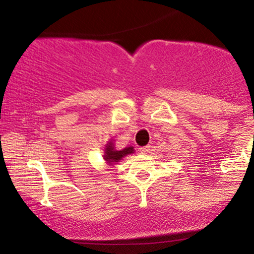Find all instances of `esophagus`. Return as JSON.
<instances>
[{
    "label": "esophagus",
    "instance_id": "obj_1",
    "mask_svg": "<svg viewBox=\"0 0 254 254\" xmlns=\"http://www.w3.org/2000/svg\"><path fill=\"white\" fill-rule=\"evenodd\" d=\"M138 150H139V153H142V154H147L148 151L150 150V147H149V145H145V147H141V148H138Z\"/></svg>",
    "mask_w": 254,
    "mask_h": 254
}]
</instances>
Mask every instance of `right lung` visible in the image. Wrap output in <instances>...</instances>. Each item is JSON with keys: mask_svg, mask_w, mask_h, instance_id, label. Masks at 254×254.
<instances>
[{"mask_svg": "<svg viewBox=\"0 0 254 254\" xmlns=\"http://www.w3.org/2000/svg\"><path fill=\"white\" fill-rule=\"evenodd\" d=\"M133 148L132 147H127L122 150H116L115 149V144L112 143V141H110L109 143L106 144L105 147V154H104V159L107 164L113 166L116 162L121 161L124 156L129 155V154L133 153Z\"/></svg>", "mask_w": 254, "mask_h": 254, "instance_id": "add662e5", "label": "right lung"}]
</instances>
